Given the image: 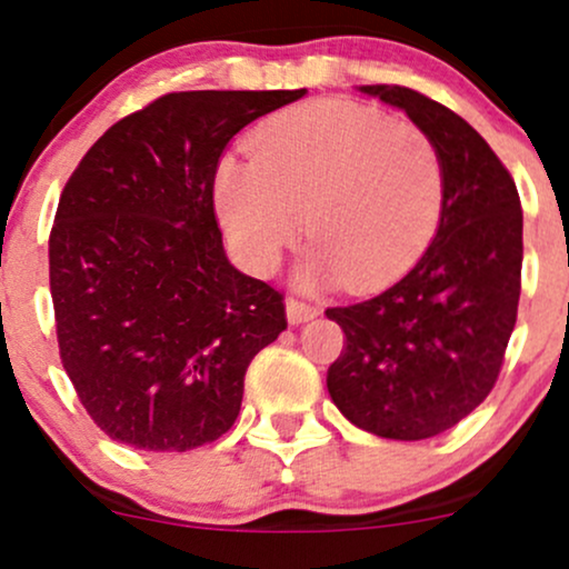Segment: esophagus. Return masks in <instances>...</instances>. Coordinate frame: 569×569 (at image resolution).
<instances>
[{
    "label": "esophagus",
    "mask_w": 569,
    "mask_h": 569,
    "mask_svg": "<svg viewBox=\"0 0 569 569\" xmlns=\"http://www.w3.org/2000/svg\"><path fill=\"white\" fill-rule=\"evenodd\" d=\"M318 307L305 302V299H297V297H289L286 299V316H289L291 323H307L312 321V318H318Z\"/></svg>",
    "instance_id": "1"
}]
</instances>
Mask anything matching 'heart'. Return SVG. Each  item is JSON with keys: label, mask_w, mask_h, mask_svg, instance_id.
I'll use <instances>...</instances> for the list:
<instances>
[{"label": "heart", "mask_w": 569, "mask_h": 569, "mask_svg": "<svg viewBox=\"0 0 569 569\" xmlns=\"http://www.w3.org/2000/svg\"><path fill=\"white\" fill-rule=\"evenodd\" d=\"M217 206L248 270L267 276L307 217L316 251L305 283L375 289L428 246L443 206L439 149L422 128L329 98L286 109L251 139V158H224Z\"/></svg>", "instance_id": "1"}]
</instances>
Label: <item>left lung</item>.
<instances>
[{
	"label": "left lung",
	"instance_id": "left-lung-1",
	"mask_svg": "<svg viewBox=\"0 0 569 569\" xmlns=\"http://www.w3.org/2000/svg\"><path fill=\"white\" fill-rule=\"evenodd\" d=\"M361 93L407 112L443 166L436 238L398 283L326 316L345 331L326 385L352 426L420 441L455 428L492 393L521 293V200L498 154L433 98L403 84Z\"/></svg>",
	"mask_w": 569,
	"mask_h": 569
}]
</instances>
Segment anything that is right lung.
<instances>
[{
	"label": "right lung",
	"instance_id": "1",
	"mask_svg": "<svg viewBox=\"0 0 569 569\" xmlns=\"http://www.w3.org/2000/svg\"><path fill=\"white\" fill-rule=\"evenodd\" d=\"M302 96H160L69 176L50 230L58 350L109 439L187 452L238 420L248 363L286 329V305L227 259L213 181L234 133Z\"/></svg>",
	"mask_w": 569,
	"mask_h": 569
}]
</instances>
